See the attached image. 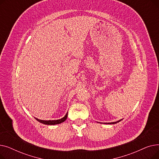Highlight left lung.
Instances as JSON below:
<instances>
[{
  "mask_svg": "<svg viewBox=\"0 0 159 159\" xmlns=\"http://www.w3.org/2000/svg\"><path fill=\"white\" fill-rule=\"evenodd\" d=\"M120 120H119V121H116V122H111V123H107V124H116V123H117V122H120ZM106 124H107V123H106Z\"/></svg>",
  "mask_w": 159,
  "mask_h": 159,
  "instance_id": "1",
  "label": "left lung"
}]
</instances>
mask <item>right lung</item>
<instances>
[{
    "instance_id": "1",
    "label": "right lung",
    "mask_w": 159,
    "mask_h": 159,
    "mask_svg": "<svg viewBox=\"0 0 159 159\" xmlns=\"http://www.w3.org/2000/svg\"><path fill=\"white\" fill-rule=\"evenodd\" d=\"M67 117H68V113H66V115L64 116V117L61 119H58V120H39L38 119H35L37 120H38L39 122L40 123H43L44 124H48V125H55V124H61L63 122H64Z\"/></svg>"
}]
</instances>
